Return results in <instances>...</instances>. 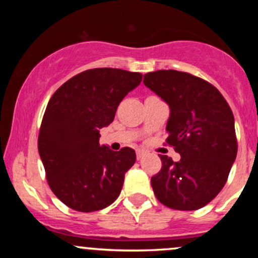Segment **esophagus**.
<instances>
[{
    "instance_id": "1",
    "label": "esophagus",
    "mask_w": 258,
    "mask_h": 258,
    "mask_svg": "<svg viewBox=\"0 0 258 258\" xmlns=\"http://www.w3.org/2000/svg\"><path fill=\"white\" fill-rule=\"evenodd\" d=\"M136 156H137V160H141V158H144L145 152H144V151H141V150H137Z\"/></svg>"
}]
</instances>
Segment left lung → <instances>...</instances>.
I'll return each instance as SVG.
<instances>
[{"label": "left lung", "mask_w": 258, "mask_h": 258, "mask_svg": "<svg viewBox=\"0 0 258 258\" xmlns=\"http://www.w3.org/2000/svg\"><path fill=\"white\" fill-rule=\"evenodd\" d=\"M144 83L170 107L166 142L181 155L177 162L160 156L162 168L151 178L153 192L170 209H201L225 186L236 160L232 111L217 88L186 72H148Z\"/></svg>", "instance_id": "obj_1"}]
</instances>
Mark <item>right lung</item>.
<instances>
[{"instance_id":"obj_1","label":"right lung","mask_w":258,"mask_h":258,"mask_svg":"<svg viewBox=\"0 0 258 258\" xmlns=\"http://www.w3.org/2000/svg\"><path fill=\"white\" fill-rule=\"evenodd\" d=\"M142 75L92 69L64 82L48 101L38 136V153L52 192L70 209L92 212L110 206L124 173L136 162L135 150L100 145V130L113 121L124 96Z\"/></svg>"}]
</instances>
